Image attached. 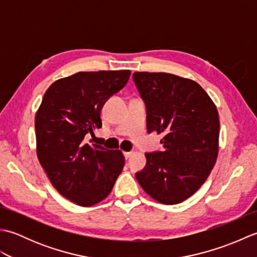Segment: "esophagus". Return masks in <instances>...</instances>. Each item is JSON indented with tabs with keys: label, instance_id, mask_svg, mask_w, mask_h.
<instances>
[{
	"label": "esophagus",
	"instance_id": "obj_1",
	"mask_svg": "<svg viewBox=\"0 0 257 257\" xmlns=\"http://www.w3.org/2000/svg\"><path fill=\"white\" fill-rule=\"evenodd\" d=\"M132 154H133V152H123V156H124L125 159H129L130 156H132Z\"/></svg>",
	"mask_w": 257,
	"mask_h": 257
}]
</instances>
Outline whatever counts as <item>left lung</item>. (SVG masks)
<instances>
[{"instance_id": "8db88e82", "label": "left lung", "mask_w": 257, "mask_h": 257, "mask_svg": "<svg viewBox=\"0 0 257 257\" xmlns=\"http://www.w3.org/2000/svg\"><path fill=\"white\" fill-rule=\"evenodd\" d=\"M146 105L147 130L163 134V149L147 152L136 173L152 199L177 204L200 189L215 165L220 121L216 107L195 81L167 73H134Z\"/></svg>"}]
</instances>
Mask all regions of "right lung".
Wrapping results in <instances>:
<instances>
[{
    "label": "right lung",
    "instance_id": "obj_1",
    "mask_svg": "<svg viewBox=\"0 0 257 257\" xmlns=\"http://www.w3.org/2000/svg\"><path fill=\"white\" fill-rule=\"evenodd\" d=\"M130 70L79 72L46 90L35 116L37 158L64 198L90 206L110 193L124 166L120 150L85 143L101 128L100 110L121 90Z\"/></svg>",
    "mask_w": 257,
    "mask_h": 257
}]
</instances>
